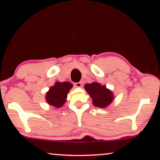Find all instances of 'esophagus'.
<instances>
[{
    "label": "esophagus",
    "mask_w": 160,
    "mask_h": 160,
    "mask_svg": "<svg viewBox=\"0 0 160 160\" xmlns=\"http://www.w3.org/2000/svg\"><path fill=\"white\" fill-rule=\"evenodd\" d=\"M75 85L77 87V88H81V87L82 86V82H78L75 83Z\"/></svg>",
    "instance_id": "obj_1"
}]
</instances>
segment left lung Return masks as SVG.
<instances>
[{"label": "left lung", "mask_w": 160, "mask_h": 160, "mask_svg": "<svg viewBox=\"0 0 160 160\" xmlns=\"http://www.w3.org/2000/svg\"><path fill=\"white\" fill-rule=\"evenodd\" d=\"M85 89L92 99L93 105L97 107L106 108L114 98L112 91L98 82L86 84Z\"/></svg>", "instance_id": "left-lung-1"}]
</instances>
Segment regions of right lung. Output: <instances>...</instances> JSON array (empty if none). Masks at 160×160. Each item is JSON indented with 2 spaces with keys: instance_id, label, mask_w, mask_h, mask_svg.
<instances>
[{
  "instance_id": "right-lung-1",
  "label": "right lung",
  "mask_w": 160,
  "mask_h": 160,
  "mask_svg": "<svg viewBox=\"0 0 160 160\" xmlns=\"http://www.w3.org/2000/svg\"><path fill=\"white\" fill-rule=\"evenodd\" d=\"M72 88V85L69 82H56L47 92L46 101L56 108L63 107L66 102L68 93Z\"/></svg>"
}]
</instances>
